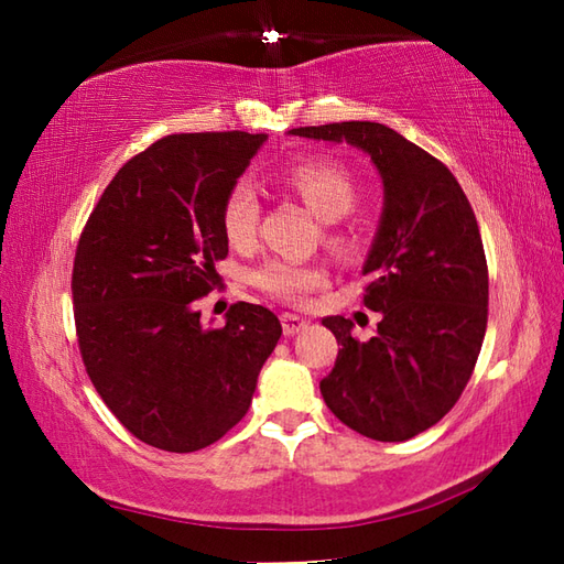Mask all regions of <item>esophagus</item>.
Listing matches in <instances>:
<instances>
[{
    "label": "esophagus",
    "instance_id": "obj_1",
    "mask_svg": "<svg viewBox=\"0 0 564 564\" xmlns=\"http://www.w3.org/2000/svg\"><path fill=\"white\" fill-rule=\"evenodd\" d=\"M281 325H283L285 337H293V334L307 329V319L297 317V315H291V313H283L281 315Z\"/></svg>",
    "mask_w": 564,
    "mask_h": 564
}]
</instances>
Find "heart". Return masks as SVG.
<instances>
[{
	"mask_svg": "<svg viewBox=\"0 0 564 564\" xmlns=\"http://www.w3.org/2000/svg\"><path fill=\"white\" fill-rule=\"evenodd\" d=\"M283 184L295 191L319 220L327 223L344 218L358 200V186L351 172L344 164L327 158L303 160L289 166L283 174ZM259 215V198L247 182H235L227 188L220 203V230L227 245L245 249L254 242ZM329 242L334 247H344L346 237L341 232H332ZM322 281H325L322 269L291 259H269L251 271V283L283 303H301Z\"/></svg>",
	"mask_w": 564,
	"mask_h": 564,
	"instance_id": "heart-1",
	"label": "heart"
}]
</instances>
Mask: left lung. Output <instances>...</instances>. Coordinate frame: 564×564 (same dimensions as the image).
I'll return each instance as SVG.
<instances>
[{
  "instance_id": "obj_1",
  "label": "left lung",
  "mask_w": 564,
  "mask_h": 564,
  "mask_svg": "<svg viewBox=\"0 0 564 564\" xmlns=\"http://www.w3.org/2000/svg\"><path fill=\"white\" fill-rule=\"evenodd\" d=\"M349 142L382 178L386 203L364 263V305L380 313L368 341L354 322L325 317L341 349L319 382L334 416L373 441H406L446 416L473 376L487 329L489 279L470 200L448 166L370 121L293 128Z\"/></svg>"
}]
</instances>
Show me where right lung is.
I'll list each match as a JSON object with an SVG mask.
<instances>
[{"instance_id": "add662e5", "label": "right lung", "mask_w": 564, "mask_h": 564, "mask_svg": "<svg viewBox=\"0 0 564 564\" xmlns=\"http://www.w3.org/2000/svg\"><path fill=\"white\" fill-rule=\"evenodd\" d=\"M263 133L166 135L126 162L84 225L72 303L82 361L106 406L148 446L191 453L251 404L281 339L269 307L235 303L203 327L196 301L227 257L220 203Z\"/></svg>"}]
</instances>
